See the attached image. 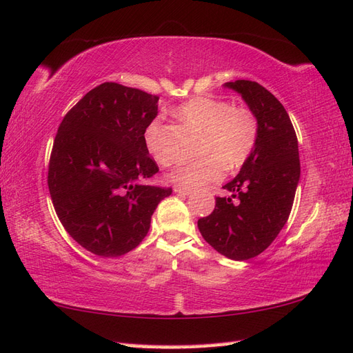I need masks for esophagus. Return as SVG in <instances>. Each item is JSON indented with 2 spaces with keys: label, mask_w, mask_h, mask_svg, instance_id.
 Returning a JSON list of instances; mask_svg holds the SVG:
<instances>
[{
  "label": "esophagus",
  "mask_w": 353,
  "mask_h": 353,
  "mask_svg": "<svg viewBox=\"0 0 353 353\" xmlns=\"http://www.w3.org/2000/svg\"><path fill=\"white\" fill-rule=\"evenodd\" d=\"M174 192H177V194H182V195H191L192 194V191L191 190H188V188H183V186H174Z\"/></svg>",
  "instance_id": "obj_1"
}]
</instances>
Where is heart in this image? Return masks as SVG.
Here are the masks:
<instances>
[{"label": "heart", "mask_w": 353, "mask_h": 353, "mask_svg": "<svg viewBox=\"0 0 353 353\" xmlns=\"http://www.w3.org/2000/svg\"><path fill=\"white\" fill-rule=\"evenodd\" d=\"M185 125L203 134L201 153L204 159L176 165L167 174L171 183L199 190L223 179L228 170L242 167L251 157L259 138V123L245 106H232L214 97H194L176 110ZM162 120L153 119L144 130L145 149L159 163H168L171 157L162 143Z\"/></svg>", "instance_id": "1"}]
</instances>
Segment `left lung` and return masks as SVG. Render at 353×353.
Instances as JSON below:
<instances>
[{
  "instance_id": "left-lung-1",
  "label": "left lung",
  "mask_w": 353,
  "mask_h": 353,
  "mask_svg": "<svg viewBox=\"0 0 353 353\" xmlns=\"http://www.w3.org/2000/svg\"><path fill=\"white\" fill-rule=\"evenodd\" d=\"M242 96L259 123V138L239 174L224 185L215 209L199 219L209 245L232 260L263 252L288 223L301 176L298 138L281 102L259 83H225Z\"/></svg>"
}]
</instances>
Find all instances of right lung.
Segmentation results:
<instances>
[{
    "label": "right lung",
    "instance_id": "right-lung-1",
    "mask_svg": "<svg viewBox=\"0 0 353 353\" xmlns=\"http://www.w3.org/2000/svg\"><path fill=\"white\" fill-rule=\"evenodd\" d=\"M158 96L117 83L97 85L65 114L55 135L48 186L73 241L101 257L137 248L171 188L147 185L159 171L144 144Z\"/></svg>",
    "mask_w": 353,
    "mask_h": 353
}]
</instances>
